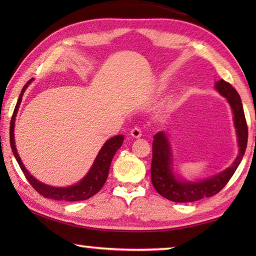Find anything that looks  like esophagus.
<instances>
[{
	"label": "esophagus",
	"mask_w": 256,
	"mask_h": 256,
	"mask_svg": "<svg viewBox=\"0 0 256 256\" xmlns=\"http://www.w3.org/2000/svg\"><path fill=\"white\" fill-rule=\"evenodd\" d=\"M131 136H133V138H140L141 136H142V131H141V128H138V126H136V128H133L132 130H131Z\"/></svg>",
	"instance_id": "1"
}]
</instances>
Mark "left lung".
Instances as JSON below:
<instances>
[{
    "label": "left lung",
    "mask_w": 256,
    "mask_h": 256,
    "mask_svg": "<svg viewBox=\"0 0 256 256\" xmlns=\"http://www.w3.org/2000/svg\"><path fill=\"white\" fill-rule=\"evenodd\" d=\"M216 88L220 94L227 98L234 112V122H235L238 144H240V154L234 162L232 166L218 175L212 176L208 180L194 182V183L182 182L176 180V177L172 172V154L167 138L162 132H158L154 136V140L152 142L151 182L160 196L172 202H194L201 200L203 198L216 196L227 185L245 154L246 146H248V130L240 94L229 82L222 79L216 81Z\"/></svg>",
    "instance_id": "1"
}]
</instances>
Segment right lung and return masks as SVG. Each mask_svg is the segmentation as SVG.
<instances>
[{
	"label": "right lung",
	"instance_id": "right-lung-1",
	"mask_svg": "<svg viewBox=\"0 0 256 256\" xmlns=\"http://www.w3.org/2000/svg\"><path fill=\"white\" fill-rule=\"evenodd\" d=\"M30 82H32V80H29L22 88V92H21L18 102H16V105L14 110V114H12V118L10 123V144H11L12 151H14V154L16 159V162H18L21 170H22L26 178H27V180L29 182V184L44 198H52V200H56V201H70V202L88 200L89 198H92L97 192H99L104 186V184H105L108 176V172H110V162L112 158H114L116 151H118L120 148V146H122L124 141V136H116L114 138H110V140L104 144L102 150L99 151L96 160H94L92 170H90V172L86 174L84 178L76 185L70 186V188H53V186H48L40 183V182L34 180V177L29 174L28 170H26L24 166L22 164V162L20 160L18 152H16V144H14V128L16 115V112H18L21 99H22V94Z\"/></svg>",
	"mask_w": 256,
	"mask_h": 256
}]
</instances>
